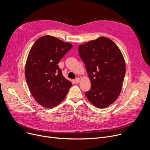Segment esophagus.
<instances>
[{"instance_id": "34e87169", "label": "esophagus", "mask_w": 150, "mask_h": 150, "mask_svg": "<svg viewBox=\"0 0 150 150\" xmlns=\"http://www.w3.org/2000/svg\"><path fill=\"white\" fill-rule=\"evenodd\" d=\"M80 78H79V77H77V78H76V79L74 80V82H75V83H79V82H80Z\"/></svg>"}]
</instances>
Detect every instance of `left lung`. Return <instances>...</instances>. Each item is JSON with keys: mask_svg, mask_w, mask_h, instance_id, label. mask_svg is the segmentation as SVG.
Returning <instances> with one entry per match:
<instances>
[{"mask_svg": "<svg viewBox=\"0 0 150 150\" xmlns=\"http://www.w3.org/2000/svg\"><path fill=\"white\" fill-rule=\"evenodd\" d=\"M78 50L91 83L85 96L95 106L108 107L117 99L123 84L125 64L121 50L106 37L80 45Z\"/></svg>", "mask_w": 150, "mask_h": 150, "instance_id": "obj_1", "label": "left lung"}]
</instances>
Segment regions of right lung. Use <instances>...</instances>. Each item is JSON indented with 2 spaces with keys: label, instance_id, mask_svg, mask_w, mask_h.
Masks as SVG:
<instances>
[{
  "label": "right lung",
  "instance_id": "add662e5",
  "mask_svg": "<svg viewBox=\"0 0 150 150\" xmlns=\"http://www.w3.org/2000/svg\"><path fill=\"white\" fill-rule=\"evenodd\" d=\"M72 47L70 43L45 35L35 41L29 52L25 66L26 82L33 98L46 108L59 104L72 86L57 65Z\"/></svg>",
  "mask_w": 150,
  "mask_h": 150
}]
</instances>
